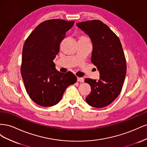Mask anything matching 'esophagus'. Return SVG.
<instances>
[{"mask_svg": "<svg viewBox=\"0 0 147 147\" xmlns=\"http://www.w3.org/2000/svg\"><path fill=\"white\" fill-rule=\"evenodd\" d=\"M77 81L79 82H83L84 78L83 77H77Z\"/></svg>", "mask_w": 147, "mask_h": 147, "instance_id": "1", "label": "esophagus"}]
</instances>
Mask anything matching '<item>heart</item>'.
<instances>
[{"label":"heart","instance_id":"obj_1","mask_svg":"<svg viewBox=\"0 0 147 147\" xmlns=\"http://www.w3.org/2000/svg\"><path fill=\"white\" fill-rule=\"evenodd\" d=\"M89 40L86 36L84 35H79L78 36V40Z\"/></svg>","mask_w":147,"mask_h":147}]
</instances>
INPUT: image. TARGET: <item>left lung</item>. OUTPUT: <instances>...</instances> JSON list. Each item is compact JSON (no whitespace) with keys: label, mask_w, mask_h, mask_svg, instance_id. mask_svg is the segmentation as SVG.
Listing matches in <instances>:
<instances>
[{"label":"left lung","mask_w":147,"mask_h":147,"mask_svg":"<svg viewBox=\"0 0 147 147\" xmlns=\"http://www.w3.org/2000/svg\"><path fill=\"white\" fill-rule=\"evenodd\" d=\"M78 27L89 35L92 43L91 63L99 71V80L86 78L91 92L87 103L96 108L110 104L121 92L126 74V61L119 38L100 20L83 21Z\"/></svg>","instance_id":"left-lung-1"}]
</instances>
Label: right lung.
<instances>
[{"label":"right lung","mask_w":147,"mask_h":147,"mask_svg":"<svg viewBox=\"0 0 147 147\" xmlns=\"http://www.w3.org/2000/svg\"><path fill=\"white\" fill-rule=\"evenodd\" d=\"M74 21L54 19L42 22L29 35L22 55L21 76L30 98L42 107H51L61 100L65 89L76 83L71 72H59L53 60L60 44Z\"/></svg>","instance_id":"1"}]
</instances>
